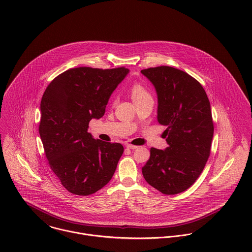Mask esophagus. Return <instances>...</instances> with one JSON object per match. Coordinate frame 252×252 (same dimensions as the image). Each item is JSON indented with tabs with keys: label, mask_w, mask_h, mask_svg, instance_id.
I'll return each instance as SVG.
<instances>
[{
	"label": "esophagus",
	"mask_w": 252,
	"mask_h": 252,
	"mask_svg": "<svg viewBox=\"0 0 252 252\" xmlns=\"http://www.w3.org/2000/svg\"><path fill=\"white\" fill-rule=\"evenodd\" d=\"M125 146H126L127 148H129V149H137V148H138L137 145H133V144H126Z\"/></svg>",
	"instance_id": "34e87169"
}]
</instances>
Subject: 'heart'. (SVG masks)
Listing matches in <instances>:
<instances>
[{"label":"heart","mask_w":252,"mask_h":252,"mask_svg":"<svg viewBox=\"0 0 252 252\" xmlns=\"http://www.w3.org/2000/svg\"><path fill=\"white\" fill-rule=\"evenodd\" d=\"M148 97H150V95H149V93L147 92V90L144 88L143 85L135 84L132 87V98H133V101L141 100V99L148 98Z\"/></svg>","instance_id":"obj_1"}]
</instances>
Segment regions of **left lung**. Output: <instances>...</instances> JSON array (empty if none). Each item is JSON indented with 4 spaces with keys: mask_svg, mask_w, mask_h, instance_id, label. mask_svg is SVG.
<instances>
[{
    "mask_svg": "<svg viewBox=\"0 0 252 252\" xmlns=\"http://www.w3.org/2000/svg\"><path fill=\"white\" fill-rule=\"evenodd\" d=\"M155 88L157 120L167 129L164 150L150 148L142 169L144 180L166 195L188 189L203 172L211 153L214 122L203 86L185 72L168 66L141 71Z\"/></svg>",
    "mask_w": 252,
    "mask_h": 252,
    "instance_id": "8db88e82",
    "label": "left lung"
}]
</instances>
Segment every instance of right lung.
Listing matches in <instances>:
<instances>
[{"label": "right lung", "mask_w": 252, "mask_h": 252, "mask_svg": "<svg viewBox=\"0 0 252 252\" xmlns=\"http://www.w3.org/2000/svg\"><path fill=\"white\" fill-rule=\"evenodd\" d=\"M80 67L55 77L40 102L38 132L53 173L72 194L91 195L111 180L124 151L88 133L91 119H100L118 84L129 73Z\"/></svg>", "instance_id": "right-lung-1"}]
</instances>
